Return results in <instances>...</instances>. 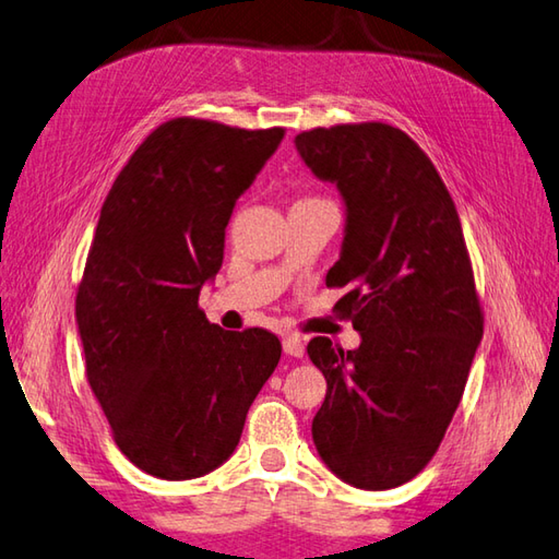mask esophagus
I'll list each match as a JSON object with an SVG mask.
<instances>
[{
  "mask_svg": "<svg viewBox=\"0 0 559 559\" xmlns=\"http://www.w3.org/2000/svg\"><path fill=\"white\" fill-rule=\"evenodd\" d=\"M283 352H286V354L293 356V358H302V356H305L302 338H300V336H293V334L283 336Z\"/></svg>",
  "mask_w": 559,
  "mask_h": 559,
  "instance_id": "1",
  "label": "esophagus"
}]
</instances>
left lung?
<instances>
[{
  "instance_id": "1",
  "label": "left lung",
  "mask_w": 559,
  "mask_h": 559,
  "mask_svg": "<svg viewBox=\"0 0 559 559\" xmlns=\"http://www.w3.org/2000/svg\"><path fill=\"white\" fill-rule=\"evenodd\" d=\"M295 147L344 201L342 254L326 286L348 290L336 310L360 334L354 352L324 336L308 344L326 380L312 441L352 487H400L439 451L483 342L461 217L400 128H314Z\"/></svg>"
}]
</instances>
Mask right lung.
Instances as JSON below:
<instances>
[{
	"mask_svg": "<svg viewBox=\"0 0 559 559\" xmlns=\"http://www.w3.org/2000/svg\"><path fill=\"white\" fill-rule=\"evenodd\" d=\"M281 140L283 128L174 118L133 152L102 205L76 330L116 445L152 477L221 467L278 366L276 334L221 330L199 295L223 266L237 199Z\"/></svg>",
	"mask_w": 559,
	"mask_h": 559,
	"instance_id": "1",
	"label": "right lung"
}]
</instances>
